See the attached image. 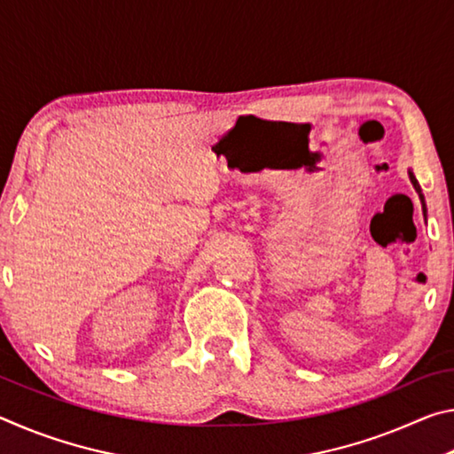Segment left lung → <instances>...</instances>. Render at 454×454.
<instances>
[{"instance_id":"8db88e82","label":"left lung","mask_w":454,"mask_h":454,"mask_svg":"<svg viewBox=\"0 0 454 454\" xmlns=\"http://www.w3.org/2000/svg\"><path fill=\"white\" fill-rule=\"evenodd\" d=\"M409 178H411V182H412V186H414V190L419 192V198H420V202H422V212H427V206H425V196H422V190H420V186H419V182H417V178H414V174L409 170Z\"/></svg>"}]
</instances>
